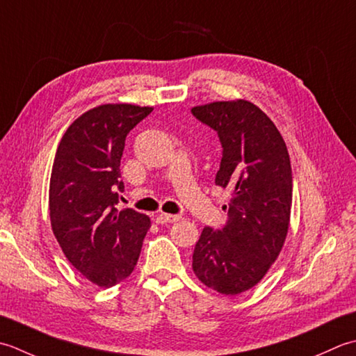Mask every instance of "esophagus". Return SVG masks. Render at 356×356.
<instances>
[{
	"label": "esophagus",
	"mask_w": 356,
	"mask_h": 356,
	"mask_svg": "<svg viewBox=\"0 0 356 356\" xmlns=\"http://www.w3.org/2000/svg\"><path fill=\"white\" fill-rule=\"evenodd\" d=\"M181 216L179 215H170V213H159L156 215L155 221L158 224H170V222H175V221H179Z\"/></svg>",
	"instance_id": "esophagus-1"
}]
</instances>
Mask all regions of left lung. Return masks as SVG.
<instances>
[{
	"instance_id": "8db88e82",
	"label": "left lung",
	"mask_w": 356,
	"mask_h": 356,
	"mask_svg": "<svg viewBox=\"0 0 356 356\" xmlns=\"http://www.w3.org/2000/svg\"><path fill=\"white\" fill-rule=\"evenodd\" d=\"M220 136L222 158L215 184L232 192L221 230L204 227L192 269L222 295L257 286L284 245L292 207V168L280 130L250 101H215L192 108Z\"/></svg>"
}]
</instances>
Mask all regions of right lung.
<instances>
[{
    "label": "right lung",
    "mask_w": 356,
    "mask_h": 356,
    "mask_svg": "<svg viewBox=\"0 0 356 356\" xmlns=\"http://www.w3.org/2000/svg\"><path fill=\"white\" fill-rule=\"evenodd\" d=\"M154 111L135 104H103L76 118L54 159L49 213L64 255L93 284L112 287L134 272L147 215L118 210L124 191L120 163L127 134Z\"/></svg>",
    "instance_id": "right-lung-1"
}]
</instances>
